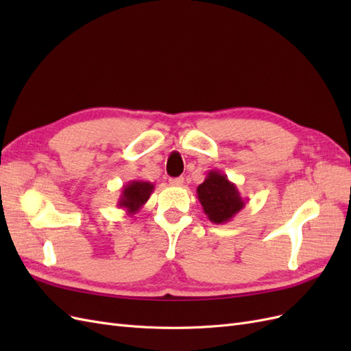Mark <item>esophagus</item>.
Returning a JSON list of instances; mask_svg holds the SVG:
<instances>
[{
  "instance_id": "34e87169",
  "label": "esophagus",
  "mask_w": 351,
  "mask_h": 351,
  "mask_svg": "<svg viewBox=\"0 0 351 351\" xmlns=\"http://www.w3.org/2000/svg\"><path fill=\"white\" fill-rule=\"evenodd\" d=\"M183 183H184V178H183V177H176V178H171V180H169V184H171V186H176V187L183 186Z\"/></svg>"
}]
</instances>
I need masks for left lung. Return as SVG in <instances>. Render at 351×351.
<instances>
[{
	"mask_svg": "<svg viewBox=\"0 0 351 351\" xmlns=\"http://www.w3.org/2000/svg\"><path fill=\"white\" fill-rule=\"evenodd\" d=\"M196 193L205 215L214 224L231 221L247 202L246 197H241L237 186L218 169H210L205 182L197 186Z\"/></svg>",
	"mask_w": 351,
	"mask_h": 351,
	"instance_id": "8db88e82",
	"label": "left lung"
}]
</instances>
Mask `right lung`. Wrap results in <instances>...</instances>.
Masks as SVG:
<instances>
[{"instance_id":"add662e5","label":"right lung","mask_w":351,"mask_h":351,"mask_svg":"<svg viewBox=\"0 0 351 351\" xmlns=\"http://www.w3.org/2000/svg\"><path fill=\"white\" fill-rule=\"evenodd\" d=\"M154 189V184L149 182L132 180V182H129L121 189L119 208L124 209L127 212V215L136 214V212H139L146 202L149 200Z\"/></svg>"}]
</instances>
